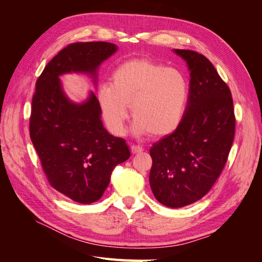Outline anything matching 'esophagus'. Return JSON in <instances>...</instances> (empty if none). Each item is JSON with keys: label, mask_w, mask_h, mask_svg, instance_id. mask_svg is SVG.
Returning <instances> with one entry per match:
<instances>
[{"label": "esophagus", "mask_w": 262, "mask_h": 262, "mask_svg": "<svg viewBox=\"0 0 262 262\" xmlns=\"http://www.w3.org/2000/svg\"><path fill=\"white\" fill-rule=\"evenodd\" d=\"M130 148H131L132 154H139V153L143 152V147L139 146V145H131Z\"/></svg>", "instance_id": "1"}]
</instances>
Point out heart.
Listing matches in <instances>:
<instances>
[{"label":"heart","instance_id":"heart-1","mask_svg":"<svg viewBox=\"0 0 262 262\" xmlns=\"http://www.w3.org/2000/svg\"><path fill=\"white\" fill-rule=\"evenodd\" d=\"M189 84L185 74L173 68L146 59L123 62L112 75V84H102L97 99L108 130L124 133L128 106L133 131L164 137L175 131L185 116Z\"/></svg>","mask_w":262,"mask_h":262}]
</instances>
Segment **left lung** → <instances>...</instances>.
<instances>
[{
	"mask_svg": "<svg viewBox=\"0 0 262 262\" xmlns=\"http://www.w3.org/2000/svg\"><path fill=\"white\" fill-rule=\"evenodd\" d=\"M190 71L189 97L178 128L149 149V185L156 200L182 208L207 194L223 170L235 134L227 84L203 54L173 49Z\"/></svg>",
	"mask_w": 262,
	"mask_h": 262,
	"instance_id": "8db88e82",
	"label": "left lung"
}]
</instances>
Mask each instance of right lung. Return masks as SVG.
I'll return each instance as SVG.
<instances>
[{
	"label": "right lung",
	"instance_id": "obj_1",
	"mask_svg": "<svg viewBox=\"0 0 262 262\" xmlns=\"http://www.w3.org/2000/svg\"><path fill=\"white\" fill-rule=\"evenodd\" d=\"M105 41L75 42L46 66L36 82L29 133L50 185L78 203L99 200L118 164L130 157L125 141L104 128L98 99L93 92L81 104L70 100L59 76L89 74L117 51Z\"/></svg>",
	"mask_w": 262,
	"mask_h": 262
}]
</instances>
